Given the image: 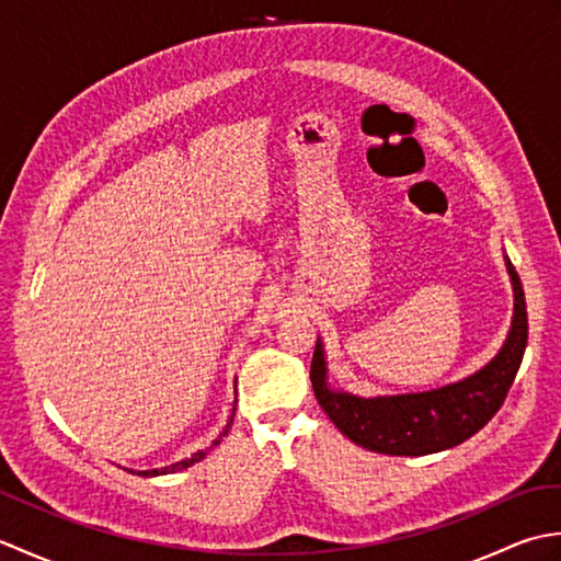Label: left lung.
I'll use <instances>...</instances> for the list:
<instances>
[{"label": "left lung", "mask_w": 561, "mask_h": 561, "mask_svg": "<svg viewBox=\"0 0 561 561\" xmlns=\"http://www.w3.org/2000/svg\"><path fill=\"white\" fill-rule=\"evenodd\" d=\"M504 260L514 287V318L508 335L490 362L456 383L400 396H354L330 386L328 356L323 340L318 337L311 383L320 408L344 436L366 450L412 458L458 446L492 420L504 404L528 344L526 294L508 255Z\"/></svg>", "instance_id": "obj_1"}]
</instances>
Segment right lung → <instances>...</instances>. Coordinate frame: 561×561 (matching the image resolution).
Masks as SVG:
<instances>
[{
    "mask_svg": "<svg viewBox=\"0 0 561 561\" xmlns=\"http://www.w3.org/2000/svg\"><path fill=\"white\" fill-rule=\"evenodd\" d=\"M233 412H236V402H233ZM231 424H233V414H231V420L226 422V426H224V432L211 440V444L205 448V450H197V453H193V456L190 458H185V460H178V462H173V465H165V468H157V470H137V474L139 478H157V474H169V472H178V470H185V468H190V465H195V462H199L202 458L207 456V453L214 448V446H219L221 444V438L229 434V428H231ZM129 472H135V470H129Z\"/></svg>",
    "mask_w": 561,
    "mask_h": 561,
    "instance_id": "1",
    "label": "right lung"
}]
</instances>
